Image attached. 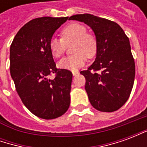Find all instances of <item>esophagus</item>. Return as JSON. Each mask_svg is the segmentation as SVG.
<instances>
[{
	"label": "esophagus",
	"instance_id": "1",
	"mask_svg": "<svg viewBox=\"0 0 147 147\" xmlns=\"http://www.w3.org/2000/svg\"><path fill=\"white\" fill-rule=\"evenodd\" d=\"M78 74H79V72H78V71H72V75H73V76H76V75H78Z\"/></svg>",
	"mask_w": 147,
	"mask_h": 147
}]
</instances>
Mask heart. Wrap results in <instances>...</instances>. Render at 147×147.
Listing matches in <instances>:
<instances>
[{
  "mask_svg": "<svg viewBox=\"0 0 147 147\" xmlns=\"http://www.w3.org/2000/svg\"><path fill=\"white\" fill-rule=\"evenodd\" d=\"M61 38L53 37L49 41V50L56 58L64 54L67 45L73 42L71 50L74 54L63 58L58 63L61 68L75 71L83 66L87 57H93L96 54L98 42L96 37L87 32L86 27L83 24L73 23L61 30Z\"/></svg>",
  "mask_w": 147,
  "mask_h": 147,
  "instance_id": "1",
  "label": "heart"
}]
</instances>
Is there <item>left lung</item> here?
Wrapping results in <instances>:
<instances>
[{"label": "left lung", "instance_id": "1", "mask_svg": "<svg viewBox=\"0 0 147 147\" xmlns=\"http://www.w3.org/2000/svg\"><path fill=\"white\" fill-rule=\"evenodd\" d=\"M68 20L87 24L97 38L95 61L87 70L80 71L86 79L90 104L101 112L117 111L129 98L136 76L129 38L117 23L107 19L80 14Z\"/></svg>", "mask_w": 147, "mask_h": 147}]
</instances>
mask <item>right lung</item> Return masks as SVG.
I'll list each match as a JSON object with an SVG mask.
<instances>
[{
  "mask_svg": "<svg viewBox=\"0 0 147 147\" xmlns=\"http://www.w3.org/2000/svg\"><path fill=\"white\" fill-rule=\"evenodd\" d=\"M68 17L36 18L18 31L10 46V73L24 105L38 117L52 120L70 105L72 73L57 68L49 41ZM55 74L54 79L49 76Z\"/></svg>",
  "mask_w": 147,
  "mask_h": 147,
  "instance_id": "right-lung-1",
  "label": "right lung"
}]
</instances>
